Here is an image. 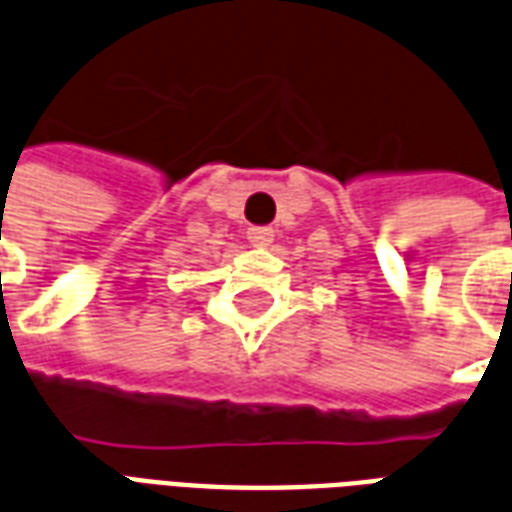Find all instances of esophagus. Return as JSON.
Listing matches in <instances>:
<instances>
[{
	"label": "esophagus",
	"instance_id": "obj_1",
	"mask_svg": "<svg viewBox=\"0 0 512 512\" xmlns=\"http://www.w3.org/2000/svg\"><path fill=\"white\" fill-rule=\"evenodd\" d=\"M247 239L252 241L255 247H271L273 228L271 225H255V228L247 230Z\"/></svg>",
	"mask_w": 512,
	"mask_h": 512
}]
</instances>
